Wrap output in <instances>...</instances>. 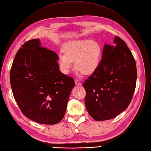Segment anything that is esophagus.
Returning <instances> with one entry per match:
<instances>
[{"label": "esophagus", "instance_id": "34e87169", "mask_svg": "<svg viewBox=\"0 0 151 151\" xmlns=\"http://www.w3.org/2000/svg\"><path fill=\"white\" fill-rule=\"evenodd\" d=\"M75 83H76V85H78V86H80V85H81V83L80 82L79 80H78V79H76L75 80Z\"/></svg>", "mask_w": 151, "mask_h": 151}]
</instances>
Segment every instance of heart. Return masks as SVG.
<instances>
[{
  "instance_id": "b5f03b06",
  "label": "heart",
  "mask_w": 151,
  "mask_h": 151,
  "mask_svg": "<svg viewBox=\"0 0 151 151\" xmlns=\"http://www.w3.org/2000/svg\"><path fill=\"white\" fill-rule=\"evenodd\" d=\"M59 57V65L65 73L71 68V61L74 67L84 75L94 72L101 58V48L95 40H72L65 43Z\"/></svg>"
}]
</instances>
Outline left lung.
I'll list each match as a JSON object with an SVG mask.
<instances>
[{
  "mask_svg": "<svg viewBox=\"0 0 151 151\" xmlns=\"http://www.w3.org/2000/svg\"><path fill=\"white\" fill-rule=\"evenodd\" d=\"M136 79L135 59L126 42L115 36L113 45L104 46L98 67L83 84L90 116L105 121L124 111L131 102Z\"/></svg>",
  "mask_w": 151,
  "mask_h": 151,
  "instance_id": "obj_1",
  "label": "left lung"
}]
</instances>
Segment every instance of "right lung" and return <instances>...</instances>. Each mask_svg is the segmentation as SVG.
<instances>
[{
    "mask_svg": "<svg viewBox=\"0 0 151 151\" xmlns=\"http://www.w3.org/2000/svg\"><path fill=\"white\" fill-rule=\"evenodd\" d=\"M59 57L41 46L38 39L22 45L10 70V83L15 101L26 118L54 125L65 116L74 80L59 71Z\"/></svg>",
    "mask_w": 151,
    "mask_h": 151,
    "instance_id": "obj_1",
    "label": "right lung"
}]
</instances>
